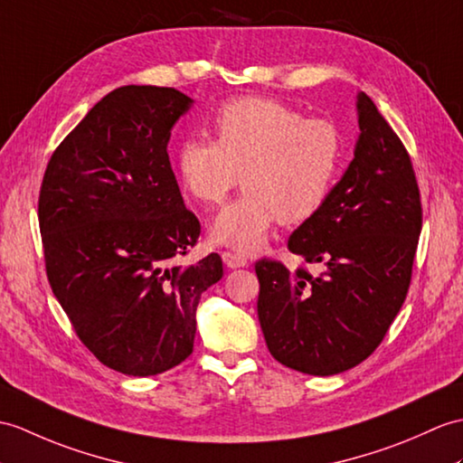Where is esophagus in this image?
<instances>
[{
	"label": "esophagus",
	"mask_w": 463,
	"mask_h": 463,
	"mask_svg": "<svg viewBox=\"0 0 463 463\" xmlns=\"http://www.w3.org/2000/svg\"><path fill=\"white\" fill-rule=\"evenodd\" d=\"M222 262L227 268H242V266H249V258H246L244 254H239V252L224 250L222 252Z\"/></svg>",
	"instance_id": "34e87169"
}]
</instances>
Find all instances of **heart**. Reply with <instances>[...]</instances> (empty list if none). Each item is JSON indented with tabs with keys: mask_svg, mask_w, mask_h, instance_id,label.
<instances>
[{
	"mask_svg": "<svg viewBox=\"0 0 463 463\" xmlns=\"http://www.w3.org/2000/svg\"><path fill=\"white\" fill-rule=\"evenodd\" d=\"M214 142L183 139L175 169L183 187L205 207L244 185L211 227V239L252 250L274 224L296 227L326 205L339 179L345 142L335 122L306 118L294 106L262 96L224 102L211 116Z\"/></svg>",
	"mask_w": 463,
	"mask_h": 463,
	"instance_id": "b5f03b06",
	"label": "heart"
}]
</instances>
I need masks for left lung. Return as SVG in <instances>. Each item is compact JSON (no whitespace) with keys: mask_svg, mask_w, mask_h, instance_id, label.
<instances>
[{"mask_svg":"<svg viewBox=\"0 0 463 463\" xmlns=\"http://www.w3.org/2000/svg\"><path fill=\"white\" fill-rule=\"evenodd\" d=\"M345 175L321 211L289 234L296 272L260 258L258 319L268 351L286 367L329 377L363 363L399 314L412 280L422 201L412 159L367 94ZM307 263H319L311 275Z\"/></svg>","mask_w":463,"mask_h":463,"instance_id":"1","label":"left lung"}]
</instances>
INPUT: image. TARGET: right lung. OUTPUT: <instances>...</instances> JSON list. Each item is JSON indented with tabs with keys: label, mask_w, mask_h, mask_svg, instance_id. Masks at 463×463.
<instances>
[{
	"label": "right lung",
	"mask_w": 463,
	"mask_h": 463,
	"mask_svg": "<svg viewBox=\"0 0 463 463\" xmlns=\"http://www.w3.org/2000/svg\"><path fill=\"white\" fill-rule=\"evenodd\" d=\"M189 106L167 86L109 92L52 152L39 191L52 294L84 347L132 377L189 357L201 294L222 278L217 252L177 264L201 234L167 156Z\"/></svg>",
	"instance_id": "obj_1"
}]
</instances>
